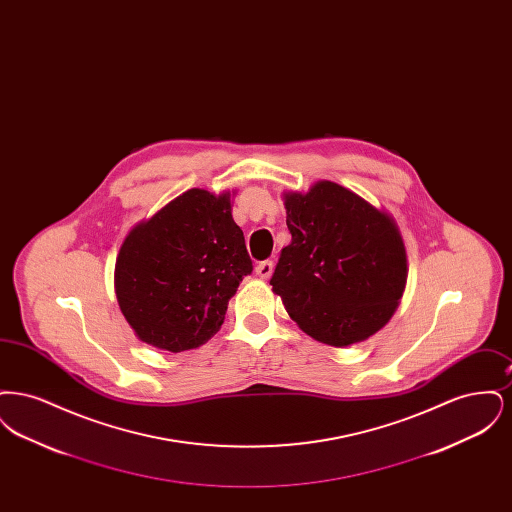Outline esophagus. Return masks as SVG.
<instances>
[{
	"label": "esophagus",
	"mask_w": 512,
	"mask_h": 512,
	"mask_svg": "<svg viewBox=\"0 0 512 512\" xmlns=\"http://www.w3.org/2000/svg\"><path fill=\"white\" fill-rule=\"evenodd\" d=\"M272 270H274L272 261H263V263H259V265L255 267V274H257L259 278H263V280H268V278L272 276Z\"/></svg>",
	"instance_id": "esophagus-1"
}]
</instances>
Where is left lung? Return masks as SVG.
Wrapping results in <instances>:
<instances>
[{
	"label": "left lung",
	"instance_id": "left-lung-1",
	"mask_svg": "<svg viewBox=\"0 0 512 512\" xmlns=\"http://www.w3.org/2000/svg\"><path fill=\"white\" fill-rule=\"evenodd\" d=\"M292 244L272 292L311 338L347 347L384 328L405 292L407 251L390 213L330 180L284 192Z\"/></svg>",
	"mask_w": 512,
	"mask_h": 512
}]
</instances>
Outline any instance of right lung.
Returning <instances> with one entry per match:
<instances>
[{"label": "right lung", "mask_w": 512, "mask_h": 512, "mask_svg": "<svg viewBox=\"0 0 512 512\" xmlns=\"http://www.w3.org/2000/svg\"><path fill=\"white\" fill-rule=\"evenodd\" d=\"M251 270L230 192L192 188L128 232L115 293L138 340L180 353L219 332L230 297Z\"/></svg>", "instance_id": "1"}]
</instances>
